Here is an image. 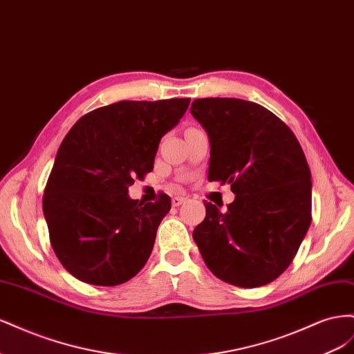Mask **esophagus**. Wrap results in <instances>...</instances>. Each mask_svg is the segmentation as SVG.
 Masks as SVG:
<instances>
[{"label":"esophagus","mask_w":354,"mask_h":354,"mask_svg":"<svg viewBox=\"0 0 354 354\" xmlns=\"http://www.w3.org/2000/svg\"><path fill=\"white\" fill-rule=\"evenodd\" d=\"M187 201V198L185 196H174L173 198V207H180L181 203H185Z\"/></svg>","instance_id":"1"}]
</instances>
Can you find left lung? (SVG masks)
<instances>
[{
    "instance_id": "left-lung-1",
    "label": "left lung",
    "mask_w": 354,
    "mask_h": 354,
    "mask_svg": "<svg viewBox=\"0 0 354 354\" xmlns=\"http://www.w3.org/2000/svg\"><path fill=\"white\" fill-rule=\"evenodd\" d=\"M190 113L211 146L208 180L229 183L234 201L205 202L194 230L203 261L218 279L263 286L291 264L312 223V174L297 137L263 106L208 97Z\"/></svg>"
}]
</instances>
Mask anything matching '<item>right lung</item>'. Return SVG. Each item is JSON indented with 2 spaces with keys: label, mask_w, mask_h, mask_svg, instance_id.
Listing matches in <instances>:
<instances>
[{
  "label": "right lung",
  "mask_w": 354,
  "mask_h": 354,
  "mask_svg": "<svg viewBox=\"0 0 354 354\" xmlns=\"http://www.w3.org/2000/svg\"><path fill=\"white\" fill-rule=\"evenodd\" d=\"M189 103H112L84 115L63 138L42 211L53 250L77 279L115 286L143 269L171 199L162 194L143 203L128 196V187L153 169L160 138Z\"/></svg>",
  "instance_id": "add662e5"
}]
</instances>
